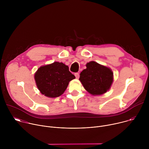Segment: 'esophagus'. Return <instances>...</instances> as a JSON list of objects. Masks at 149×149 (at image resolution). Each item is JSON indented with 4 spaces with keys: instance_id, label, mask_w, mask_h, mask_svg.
Returning a JSON list of instances; mask_svg holds the SVG:
<instances>
[{
    "instance_id": "34e87169",
    "label": "esophagus",
    "mask_w": 149,
    "mask_h": 149,
    "mask_svg": "<svg viewBox=\"0 0 149 149\" xmlns=\"http://www.w3.org/2000/svg\"><path fill=\"white\" fill-rule=\"evenodd\" d=\"M75 77H76V78H77V79H78L79 78V74L78 73V72H76V73H75Z\"/></svg>"
}]
</instances>
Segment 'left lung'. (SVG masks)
<instances>
[{"label":"left lung","mask_w":149,"mask_h":149,"mask_svg":"<svg viewBox=\"0 0 149 149\" xmlns=\"http://www.w3.org/2000/svg\"><path fill=\"white\" fill-rule=\"evenodd\" d=\"M86 67L81 72L79 79L84 88L93 95L107 92L113 81L112 71L94 61L87 63Z\"/></svg>","instance_id":"left-lung-1"}]
</instances>
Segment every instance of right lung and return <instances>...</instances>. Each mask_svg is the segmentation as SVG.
<instances>
[{
  "label": "right lung",
  "instance_id": "obj_1",
  "mask_svg": "<svg viewBox=\"0 0 149 149\" xmlns=\"http://www.w3.org/2000/svg\"><path fill=\"white\" fill-rule=\"evenodd\" d=\"M75 78L67 65L55 62L40 67L35 74L37 87L42 94L55 98L62 95L67 89L69 82Z\"/></svg>",
  "mask_w": 149,
  "mask_h": 149
}]
</instances>
